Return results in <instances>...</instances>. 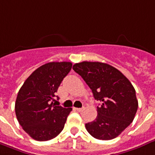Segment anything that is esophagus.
I'll return each mask as SVG.
<instances>
[{"label":"esophagus","mask_w":155,"mask_h":155,"mask_svg":"<svg viewBox=\"0 0 155 155\" xmlns=\"http://www.w3.org/2000/svg\"><path fill=\"white\" fill-rule=\"evenodd\" d=\"M78 111H82L84 110V107H81V108H75Z\"/></svg>","instance_id":"esophagus-1"}]
</instances>
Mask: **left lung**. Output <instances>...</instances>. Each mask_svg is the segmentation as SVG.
I'll return each instance as SVG.
<instances>
[{
	"mask_svg": "<svg viewBox=\"0 0 155 155\" xmlns=\"http://www.w3.org/2000/svg\"><path fill=\"white\" fill-rule=\"evenodd\" d=\"M73 69L81 76L91 89L97 107L96 119L86 124L91 136L99 140H111L133 122L138 107L136 91L120 71L102 62L83 61Z\"/></svg>",
	"mask_w": 155,
	"mask_h": 155,
	"instance_id": "1",
	"label": "left lung"
}]
</instances>
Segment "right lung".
I'll list each match as a JSON object with an SVG mask.
<instances>
[{
    "label": "right lung",
    "instance_id": "1",
    "mask_svg": "<svg viewBox=\"0 0 155 155\" xmlns=\"http://www.w3.org/2000/svg\"><path fill=\"white\" fill-rule=\"evenodd\" d=\"M72 65L66 61L47 63L35 69L19 90L15 102L17 119L24 131L36 141L51 140L64 129L72 108L56 106L53 101Z\"/></svg>",
    "mask_w": 155,
    "mask_h": 155
}]
</instances>
